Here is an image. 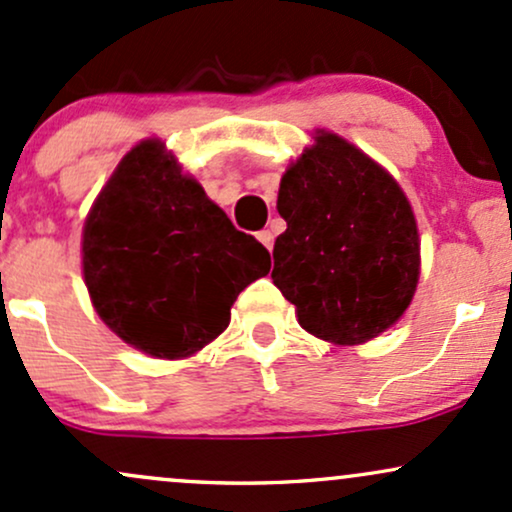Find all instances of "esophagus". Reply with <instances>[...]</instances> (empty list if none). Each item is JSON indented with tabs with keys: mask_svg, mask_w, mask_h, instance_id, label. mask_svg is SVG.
I'll list each match as a JSON object with an SVG mask.
<instances>
[{
	"mask_svg": "<svg viewBox=\"0 0 512 512\" xmlns=\"http://www.w3.org/2000/svg\"><path fill=\"white\" fill-rule=\"evenodd\" d=\"M257 240H260V243H262L267 250L274 248V236H272V231H260V233H257Z\"/></svg>",
	"mask_w": 512,
	"mask_h": 512,
	"instance_id": "1",
	"label": "esophagus"
}]
</instances>
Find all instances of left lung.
I'll return each instance as SVG.
<instances>
[{
    "label": "left lung",
    "instance_id": "left-lung-1",
    "mask_svg": "<svg viewBox=\"0 0 512 512\" xmlns=\"http://www.w3.org/2000/svg\"><path fill=\"white\" fill-rule=\"evenodd\" d=\"M274 286L305 332L354 346L392 327L419 284V231L402 187L332 132L291 163L276 199Z\"/></svg>",
    "mask_w": 512,
    "mask_h": 512
}]
</instances>
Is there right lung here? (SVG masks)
<instances>
[{
    "instance_id": "right-lung-1",
    "label": "right lung",
    "mask_w": 512,
    "mask_h": 512,
    "mask_svg": "<svg viewBox=\"0 0 512 512\" xmlns=\"http://www.w3.org/2000/svg\"><path fill=\"white\" fill-rule=\"evenodd\" d=\"M96 313L122 342L185 358L228 327L269 252L238 231L158 139L134 146L93 202L81 238Z\"/></svg>"
}]
</instances>
